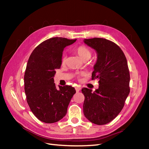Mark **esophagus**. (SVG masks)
Wrapping results in <instances>:
<instances>
[{
    "mask_svg": "<svg viewBox=\"0 0 149 149\" xmlns=\"http://www.w3.org/2000/svg\"><path fill=\"white\" fill-rule=\"evenodd\" d=\"M75 89H76V92H79V91H80L81 88H79V87H78V86H76V87H75Z\"/></svg>",
    "mask_w": 149,
    "mask_h": 149,
    "instance_id": "obj_1",
    "label": "esophagus"
}]
</instances>
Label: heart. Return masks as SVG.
Listing matches in <instances>:
<instances>
[{"label": "heart", "mask_w": 149, "mask_h": 149, "mask_svg": "<svg viewBox=\"0 0 149 149\" xmlns=\"http://www.w3.org/2000/svg\"><path fill=\"white\" fill-rule=\"evenodd\" d=\"M74 51L83 61H87L91 56V50H90V49L88 47L85 45H79L77 47H76L74 49ZM66 61V55H63L61 58V65H65ZM83 75H84V73L81 72V73H76L75 76L78 80H80L81 77Z\"/></svg>", "instance_id": "1"}]
</instances>
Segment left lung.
<instances>
[{"label":"left lung","mask_w":149,"mask_h":149,"mask_svg":"<svg viewBox=\"0 0 149 149\" xmlns=\"http://www.w3.org/2000/svg\"><path fill=\"white\" fill-rule=\"evenodd\" d=\"M95 49L97 60L94 66L92 80H99L94 93L83 88V112L90 122L97 125L110 123L124 107L130 93V73L124 52L115 43L102 38L84 39Z\"/></svg>","instance_id":"obj_1"}]
</instances>
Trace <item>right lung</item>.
Listing matches in <instances>:
<instances>
[{
  "label": "right lung",
  "instance_id": "1",
  "mask_svg": "<svg viewBox=\"0 0 149 149\" xmlns=\"http://www.w3.org/2000/svg\"><path fill=\"white\" fill-rule=\"evenodd\" d=\"M76 40L62 37L48 39L38 45L29 57L24 75L26 99L33 114L43 123H54L65 117L76 93L71 86L57 88L53 79L55 70L61 67L64 48Z\"/></svg>",
  "mask_w": 149,
  "mask_h": 149
}]
</instances>
